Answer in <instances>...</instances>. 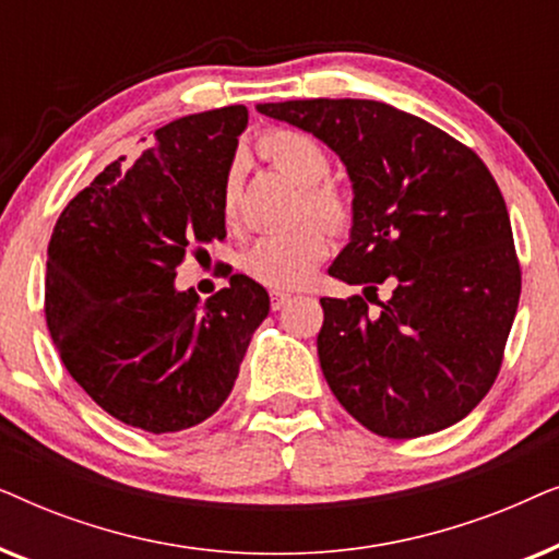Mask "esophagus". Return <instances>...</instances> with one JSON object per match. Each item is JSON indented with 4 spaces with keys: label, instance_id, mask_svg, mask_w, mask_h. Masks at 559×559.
<instances>
[{
    "label": "esophagus",
    "instance_id": "esophagus-1",
    "mask_svg": "<svg viewBox=\"0 0 559 559\" xmlns=\"http://www.w3.org/2000/svg\"><path fill=\"white\" fill-rule=\"evenodd\" d=\"M289 293H280V289H272L270 293V300H272V310H280V308H285V305L289 302Z\"/></svg>",
    "mask_w": 559,
    "mask_h": 559
}]
</instances>
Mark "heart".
I'll use <instances>...</instances> for the list:
<instances>
[{"label": "heart", "instance_id": "obj_1", "mask_svg": "<svg viewBox=\"0 0 559 559\" xmlns=\"http://www.w3.org/2000/svg\"><path fill=\"white\" fill-rule=\"evenodd\" d=\"M257 152L300 188L302 213L308 211V216L318 218L333 231L348 226V198L325 182L331 175V157L323 144L295 129H266L259 134ZM236 198H239V165H231L221 188V211L226 218H234ZM320 224H302L293 231L259 236L243 254V272L274 289L302 287L328 254V234Z\"/></svg>", "mask_w": 559, "mask_h": 559}]
</instances>
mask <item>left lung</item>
I'll return each instance as SVG.
<instances>
[{
  "label": "left lung",
  "mask_w": 559,
  "mask_h": 559,
  "mask_svg": "<svg viewBox=\"0 0 559 559\" xmlns=\"http://www.w3.org/2000/svg\"><path fill=\"white\" fill-rule=\"evenodd\" d=\"M325 142L346 165L350 236L331 277L392 282L323 297V377L350 417L407 440L461 423L491 389L514 323L522 272L507 203L476 152L415 114L369 98L259 104Z\"/></svg>",
  "instance_id": "8db88e82"
}]
</instances>
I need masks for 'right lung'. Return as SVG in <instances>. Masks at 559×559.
Returning <instances> with one entry per match:
<instances>
[{
  "instance_id": "obj_1",
  "label": "right lung",
  "mask_w": 559,
  "mask_h": 559,
  "mask_svg": "<svg viewBox=\"0 0 559 559\" xmlns=\"http://www.w3.org/2000/svg\"><path fill=\"white\" fill-rule=\"evenodd\" d=\"M247 106L175 119L132 165H106L52 228L45 318L66 369L104 412L180 432L231 394L270 295L247 274L201 300L175 287L188 251L226 236L221 188Z\"/></svg>"
}]
</instances>
